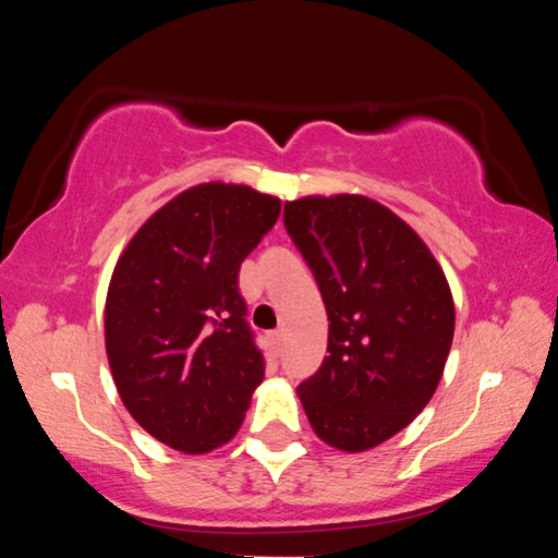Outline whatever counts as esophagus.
Instances as JSON below:
<instances>
[{
    "label": "esophagus",
    "mask_w": 558,
    "mask_h": 558,
    "mask_svg": "<svg viewBox=\"0 0 558 558\" xmlns=\"http://www.w3.org/2000/svg\"><path fill=\"white\" fill-rule=\"evenodd\" d=\"M270 343L275 351H280V345H283V330H272L270 332Z\"/></svg>",
    "instance_id": "34e87169"
}]
</instances>
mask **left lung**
Here are the masks:
<instances>
[{
    "mask_svg": "<svg viewBox=\"0 0 558 558\" xmlns=\"http://www.w3.org/2000/svg\"><path fill=\"white\" fill-rule=\"evenodd\" d=\"M283 220L330 323V354L299 386L301 407L319 440L369 451L417 417L444 377L451 286L414 228L369 196H301Z\"/></svg>",
    "mask_w": 558,
    "mask_h": 558,
    "instance_id": "obj_1",
    "label": "left lung"
}]
</instances>
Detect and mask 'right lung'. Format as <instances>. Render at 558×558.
I'll return each mask as SVG.
<instances>
[{"label": "right lung", "instance_id": "1", "mask_svg": "<svg viewBox=\"0 0 558 558\" xmlns=\"http://www.w3.org/2000/svg\"><path fill=\"white\" fill-rule=\"evenodd\" d=\"M280 198L209 181L136 230L105 301V349L131 417L159 444L209 453L239 433L265 362L239 293L241 262L278 222Z\"/></svg>", "mask_w": 558, "mask_h": 558}]
</instances>
